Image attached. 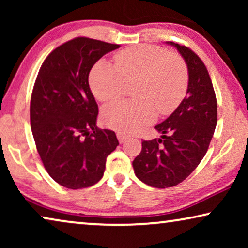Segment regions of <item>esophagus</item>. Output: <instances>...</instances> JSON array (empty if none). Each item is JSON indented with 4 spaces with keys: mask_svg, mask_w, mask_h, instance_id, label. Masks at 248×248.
I'll return each instance as SVG.
<instances>
[{
    "mask_svg": "<svg viewBox=\"0 0 248 248\" xmlns=\"http://www.w3.org/2000/svg\"><path fill=\"white\" fill-rule=\"evenodd\" d=\"M117 139H118V141H120V143H123V142H125L128 139V137L126 134H123V133H121V132H117Z\"/></svg>",
    "mask_w": 248,
    "mask_h": 248,
    "instance_id": "34e87169",
    "label": "esophagus"
}]
</instances>
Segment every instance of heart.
Listing matches in <instances>:
<instances>
[{
    "label": "heart",
    "mask_w": 248,
    "mask_h": 248,
    "mask_svg": "<svg viewBox=\"0 0 248 248\" xmlns=\"http://www.w3.org/2000/svg\"><path fill=\"white\" fill-rule=\"evenodd\" d=\"M116 67L99 61L89 76L90 89L103 103L116 100L124 93L125 82H134L140 100H123L103 110V122L124 134L138 133L160 115L174 111L184 99L188 86L187 67L182 57L164 47L137 45L115 55Z\"/></svg>",
    "instance_id": "b5f03b06"
}]
</instances>
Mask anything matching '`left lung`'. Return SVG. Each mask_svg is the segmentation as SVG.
<instances>
[{
	"label": "left lung",
	"mask_w": 248,
	"mask_h": 248,
	"mask_svg": "<svg viewBox=\"0 0 248 248\" xmlns=\"http://www.w3.org/2000/svg\"><path fill=\"white\" fill-rule=\"evenodd\" d=\"M168 44L187 64V96L155 126L161 139L142 141L140 155L133 160L137 177L155 188L172 187L192 174L208 151L218 121L215 89L204 63L188 47Z\"/></svg>",
	"instance_id": "1"
}]
</instances>
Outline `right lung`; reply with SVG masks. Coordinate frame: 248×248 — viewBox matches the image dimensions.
<instances>
[{"label":"right lung","mask_w":248,"mask_h":248,"mask_svg":"<svg viewBox=\"0 0 248 248\" xmlns=\"http://www.w3.org/2000/svg\"><path fill=\"white\" fill-rule=\"evenodd\" d=\"M120 47L77 37L56 47L40 67L30 99V125L43 165L66 188L93 186L118 145L114 131L97 127L98 105L89 87L90 70Z\"/></svg>","instance_id":"add662e5"}]
</instances>
